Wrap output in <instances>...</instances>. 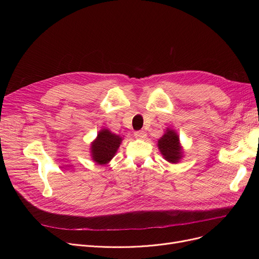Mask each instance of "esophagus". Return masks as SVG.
Segmentation results:
<instances>
[{
  "label": "esophagus",
  "instance_id": "34e87169",
  "mask_svg": "<svg viewBox=\"0 0 259 259\" xmlns=\"http://www.w3.org/2000/svg\"><path fill=\"white\" fill-rule=\"evenodd\" d=\"M134 137H135V139L145 140L147 138V133L145 131H137V132H134Z\"/></svg>",
  "mask_w": 259,
  "mask_h": 259
}]
</instances>
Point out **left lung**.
I'll list each match as a JSON object with an SVG mask.
<instances>
[{
    "label": "left lung",
    "mask_w": 259,
    "mask_h": 259,
    "mask_svg": "<svg viewBox=\"0 0 259 259\" xmlns=\"http://www.w3.org/2000/svg\"><path fill=\"white\" fill-rule=\"evenodd\" d=\"M158 150L170 164H178L184 157V149L179 134L175 130L167 128L164 135L157 141Z\"/></svg>",
    "instance_id": "1"
}]
</instances>
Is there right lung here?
<instances>
[{
	"mask_svg": "<svg viewBox=\"0 0 259 259\" xmlns=\"http://www.w3.org/2000/svg\"><path fill=\"white\" fill-rule=\"evenodd\" d=\"M120 135L112 133L109 129H101L90 145V156L95 164L104 166L115 156L122 142Z\"/></svg>",
	"mask_w": 259,
	"mask_h": 259,
	"instance_id": "add662e5",
	"label": "right lung"
}]
</instances>
